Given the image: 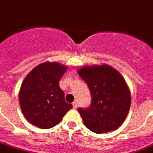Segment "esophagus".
I'll use <instances>...</instances> for the list:
<instances>
[{
    "label": "esophagus",
    "mask_w": 153,
    "mask_h": 153,
    "mask_svg": "<svg viewBox=\"0 0 153 153\" xmlns=\"http://www.w3.org/2000/svg\"><path fill=\"white\" fill-rule=\"evenodd\" d=\"M73 108H74V109H76L77 108H78V102H76V101H74V102H73Z\"/></svg>",
    "instance_id": "1"
}]
</instances>
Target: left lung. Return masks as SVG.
<instances>
[{
  "instance_id": "1",
  "label": "left lung",
  "mask_w": 153,
  "mask_h": 153,
  "mask_svg": "<svg viewBox=\"0 0 153 153\" xmlns=\"http://www.w3.org/2000/svg\"><path fill=\"white\" fill-rule=\"evenodd\" d=\"M78 74L91 95L89 108L78 109L85 126L98 134L117 129L131 106V94L122 75L108 65L85 66Z\"/></svg>"
}]
</instances>
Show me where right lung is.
<instances>
[{
    "instance_id": "right-lung-1",
    "label": "right lung",
    "mask_w": 153,
    "mask_h": 153,
    "mask_svg": "<svg viewBox=\"0 0 153 153\" xmlns=\"http://www.w3.org/2000/svg\"><path fill=\"white\" fill-rule=\"evenodd\" d=\"M66 66L58 62L37 66L25 77L19 92L22 113L30 123L42 129L57 125L70 109L71 103L65 101L59 80Z\"/></svg>"
}]
</instances>
